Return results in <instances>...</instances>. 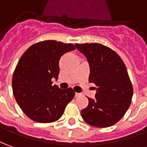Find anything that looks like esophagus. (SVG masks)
I'll return each mask as SVG.
<instances>
[{
	"instance_id": "34e87169",
	"label": "esophagus",
	"mask_w": 147,
	"mask_h": 147,
	"mask_svg": "<svg viewBox=\"0 0 147 147\" xmlns=\"http://www.w3.org/2000/svg\"><path fill=\"white\" fill-rule=\"evenodd\" d=\"M80 95H81V94H79V93H75L76 97H79Z\"/></svg>"
}]
</instances>
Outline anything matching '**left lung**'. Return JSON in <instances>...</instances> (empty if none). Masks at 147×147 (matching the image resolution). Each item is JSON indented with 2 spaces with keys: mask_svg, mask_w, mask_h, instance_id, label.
<instances>
[{
  "mask_svg": "<svg viewBox=\"0 0 147 147\" xmlns=\"http://www.w3.org/2000/svg\"><path fill=\"white\" fill-rule=\"evenodd\" d=\"M90 64L89 82L97 88L95 98L82 110L85 122L96 127L114 125L130 106L133 87L126 65L116 52L98 43L75 44Z\"/></svg>",
  "mask_w": 147,
  "mask_h": 147,
  "instance_id": "8db88e82",
  "label": "left lung"
}]
</instances>
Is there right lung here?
Instances as JSON below:
<instances>
[{"instance_id": "obj_1", "label": "right lung", "mask_w": 147, "mask_h": 147, "mask_svg": "<svg viewBox=\"0 0 147 147\" xmlns=\"http://www.w3.org/2000/svg\"><path fill=\"white\" fill-rule=\"evenodd\" d=\"M74 49L70 43L44 41L31 45L20 58L13 73V91L22 111L34 122L58 120L74 98L72 88L52 86V78L57 79L61 57Z\"/></svg>"}]
</instances>
